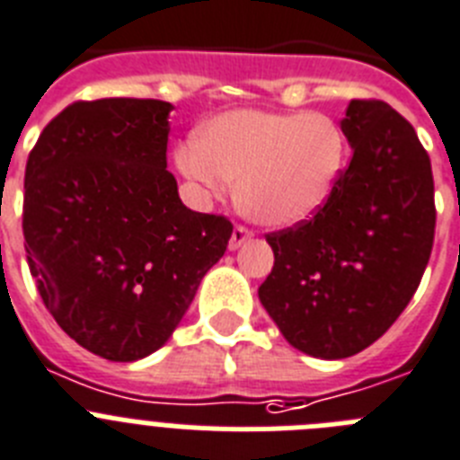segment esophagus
Listing matches in <instances>:
<instances>
[{
  "instance_id": "1",
  "label": "esophagus",
  "mask_w": 460,
  "mask_h": 460,
  "mask_svg": "<svg viewBox=\"0 0 460 460\" xmlns=\"http://www.w3.org/2000/svg\"><path fill=\"white\" fill-rule=\"evenodd\" d=\"M250 235H252V231L247 229V226H243V225H235V226H234V234H231L229 250H238V247H241L243 243H245V241H250Z\"/></svg>"
}]
</instances>
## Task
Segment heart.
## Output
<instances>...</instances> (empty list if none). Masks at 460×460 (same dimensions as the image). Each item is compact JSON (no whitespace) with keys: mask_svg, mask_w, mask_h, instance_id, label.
Returning <instances> with one entry per match:
<instances>
[{"mask_svg":"<svg viewBox=\"0 0 460 460\" xmlns=\"http://www.w3.org/2000/svg\"><path fill=\"white\" fill-rule=\"evenodd\" d=\"M341 125L324 113L231 111L210 119L175 153L185 178L222 197L238 181L235 201L259 225L294 226L331 199L345 169Z\"/></svg>","mask_w":460,"mask_h":460,"instance_id":"b5f03b06","label":"heart"}]
</instances>
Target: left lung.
Instances as JSON below:
<instances>
[{
    "mask_svg": "<svg viewBox=\"0 0 460 460\" xmlns=\"http://www.w3.org/2000/svg\"><path fill=\"white\" fill-rule=\"evenodd\" d=\"M351 146L329 201L270 231L275 263L259 298L289 345L310 357L358 354L412 301L435 238L430 157L414 127L379 99H351Z\"/></svg>",
    "mask_w": 460,
    "mask_h": 460,
    "instance_id": "left-lung-1",
    "label": "left lung"
}]
</instances>
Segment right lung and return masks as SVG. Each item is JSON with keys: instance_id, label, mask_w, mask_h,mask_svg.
<instances>
[{"instance_id": "1", "label": "right lung", "mask_w": 460, "mask_h": 460, "mask_svg": "<svg viewBox=\"0 0 460 460\" xmlns=\"http://www.w3.org/2000/svg\"><path fill=\"white\" fill-rule=\"evenodd\" d=\"M171 109L159 99L74 102L27 157L31 278L64 333L111 361L169 341L234 231L225 215L182 206L166 171Z\"/></svg>"}]
</instances>
